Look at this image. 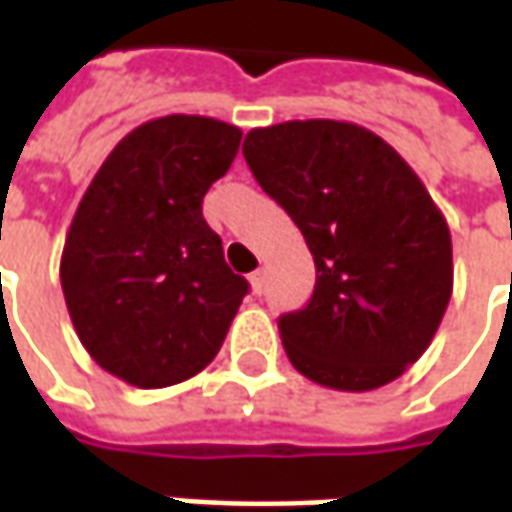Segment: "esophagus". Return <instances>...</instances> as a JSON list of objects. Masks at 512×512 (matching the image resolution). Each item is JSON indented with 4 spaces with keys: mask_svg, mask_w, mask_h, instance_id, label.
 I'll return each mask as SVG.
<instances>
[{
    "mask_svg": "<svg viewBox=\"0 0 512 512\" xmlns=\"http://www.w3.org/2000/svg\"><path fill=\"white\" fill-rule=\"evenodd\" d=\"M249 283H252V294L260 297V294H263V288H266V285H263V271H255V274L249 277Z\"/></svg>",
    "mask_w": 512,
    "mask_h": 512,
    "instance_id": "obj_1",
    "label": "esophagus"
}]
</instances>
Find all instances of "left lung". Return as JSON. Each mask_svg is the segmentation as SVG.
Masks as SVG:
<instances>
[{
  "label": "left lung",
  "instance_id": "left-lung-1",
  "mask_svg": "<svg viewBox=\"0 0 512 512\" xmlns=\"http://www.w3.org/2000/svg\"><path fill=\"white\" fill-rule=\"evenodd\" d=\"M243 156L314 255L311 300L277 319L291 364L342 392L395 381L426 353L454 288L429 190L392 145L339 120L252 128Z\"/></svg>",
  "mask_w": 512,
  "mask_h": 512
}]
</instances>
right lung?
Listing matches in <instances>:
<instances>
[{"label": "right lung", "mask_w": 512, "mask_h": 512, "mask_svg": "<svg viewBox=\"0 0 512 512\" xmlns=\"http://www.w3.org/2000/svg\"><path fill=\"white\" fill-rule=\"evenodd\" d=\"M241 137L198 114L142 123L78 204L61 255L66 308L89 356L131 387L201 373L249 294L201 215Z\"/></svg>", "instance_id": "1"}]
</instances>
